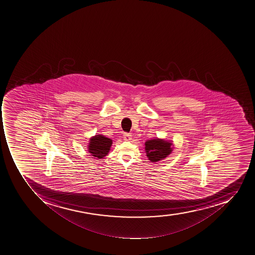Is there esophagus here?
<instances>
[{"label":"esophagus","mask_w":255,"mask_h":255,"mask_svg":"<svg viewBox=\"0 0 255 255\" xmlns=\"http://www.w3.org/2000/svg\"><path fill=\"white\" fill-rule=\"evenodd\" d=\"M132 136H131L130 133H124L123 134V138H124L125 141H129L132 138Z\"/></svg>","instance_id":"1"}]
</instances>
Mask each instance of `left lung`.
<instances>
[{
	"instance_id": "left-lung-1",
	"label": "left lung",
	"mask_w": 255,
	"mask_h": 255,
	"mask_svg": "<svg viewBox=\"0 0 255 255\" xmlns=\"http://www.w3.org/2000/svg\"><path fill=\"white\" fill-rule=\"evenodd\" d=\"M173 145L172 141L164 139L158 137L149 139L145 142V154L150 162H158L171 154Z\"/></svg>"
}]
</instances>
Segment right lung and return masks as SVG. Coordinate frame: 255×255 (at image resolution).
Listing matches in <instances>:
<instances>
[{"instance_id": "right-lung-1", "label": "right lung", "mask_w": 255, "mask_h": 255, "mask_svg": "<svg viewBox=\"0 0 255 255\" xmlns=\"http://www.w3.org/2000/svg\"><path fill=\"white\" fill-rule=\"evenodd\" d=\"M112 144V139L102 134H97L89 139L88 149L91 155L101 159L109 154Z\"/></svg>"}]
</instances>
